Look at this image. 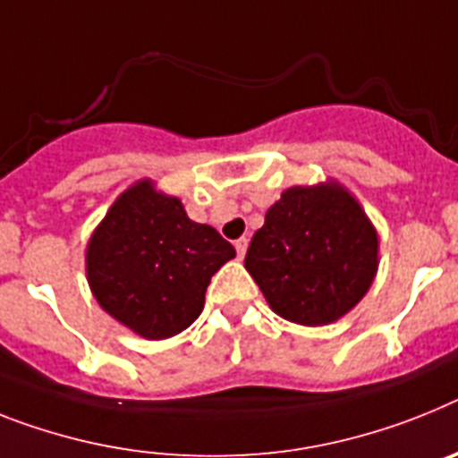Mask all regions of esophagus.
<instances>
[{"instance_id":"obj_1","label":"esophagus","mask_w":458,"mask_h":458,"mask_svg":"<svg viewBox=\"0 0 458 458\" xmlns=\"http://www.w3.org/2000/svg\"><path fill=\"white\" fill-rule=\"evenodd\" d=\"M247 247H249V240H247V237H240V240L235 242L237 256H240V259H244V253H247Z\"/></svg>"}]
</instances>
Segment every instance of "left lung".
Listing matches in <instances>:
<instances>
[{
  "mask_svg": "<svg viewBox=\"0 0 458 458\" xmlns=\"http://www.w3.org/2000/svg\"><path fill=\"white\" fill-rule=\"evenodd\" d=\"M244 267L279 317L302 326L337 321L377 272V233L337 183L284 191L249 244Z\"/></svg>",
  "mask_w": 458,
  "mask_h": 458,
  "instance_id": "left-lung-1",
  "label": "left lung"
}]
</instances>
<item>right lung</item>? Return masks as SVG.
Instances as JSON below:
<instances>
[{
	"label": "right lung",
	"mask_w": 458,
	"mask_h": 458,
	"mask_svg": "<svg viewBox=\"0 0 458 458\" xmlns=\"http://www.w3.org/2000/svg\"><path fill=\"white\" fill-rule=\"evenodd\" d=\"M235 249L186 216L182 199L151 182L128 188L90 237L88 282L105 312L137 335L165 340L193 324L211 275Z\"/></svg>",
	"instance_id": "obj_1"
}]
</instances>
